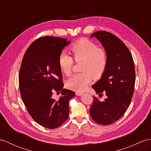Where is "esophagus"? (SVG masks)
I'll list each match as a JSON object with an SVG mask.
<instances>
[{"mask_svg": "<svg viewBox=\"0 0 151 151\" xmlns=\"http://www.w3.org/2000/svg\"><path fill=\"white\" fill-rule=\"evenodd\" d=\"M76 94L78 95V96H81V95H82L83 94V92H79V91H76Z\"/></svg>", "mask_w": 151, "mask_h": 151, "instance_id": "esophagus-1", "label": "esophagus"}]
</instances>
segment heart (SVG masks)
I'll return each instance as SVG.
<instances>
[{"label":"heart","instance_id":"b5f03b06","mask_svg":"<svg viewBox=\"0 0 151 151\" xmlns=\"http://www.w3.org/2000/svg\"><path fill=\"white\" fill-rule=\"evenodd\" d=\"M70 49L76 61L82 60L81 70L83 72L70 77L66 85L71 90L83 91L93 77L99 79L103 75L108 65V54L104 49L98 48L96 43L86 38L76 41ZM58 64L62 72L66 75L70 74L73 65L71 56L65 52L61 53L58 58Z\"/></svg>","mask_w":151,"mask_h":151}]
</instances>
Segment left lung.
I'll list each match as a JSON object with an SVG mask.
<instances>
[{
  "label": "left lung",
  "instance_id": "1",
  "mask_svg": "<svg viewBox=\"0 0 151 151\" xmlns=\"http://www.w3.org/2000/svg\"><path fill=\"white\" fill-rule=\"evenodd\" d=\"M103 46L108 56L106 71L92 85L99 96L107 98L100 101L93 96L90 109L91 119L101 125H109L119 120L130 105L134 93L135 70L134 61L126 45L109 32L97 31L91 35Z\"/></svg>",
  "mask_w": 151,
  "mask_h": 151
}]
</instances>
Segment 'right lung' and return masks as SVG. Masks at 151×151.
I'll use <instances>...</instances> for the list:
<instances>
[{
    "label": "right lung",
    "mask_w": 151,
    "mask_h": 151,
    "mask_svg": "<svg viewBox=\"0 0 151 151\" xmlns=\"http://www.w3.org/2000/svg\"><path fill=\"white\" fill-rule=\"evenodd\" d=\"M70 43L67 39L44 36L36 40L25 51L19 72L22 99L29 113L41 126L55 129L63 124L69 115L70 99L73 91L63 89L58 58ZM54 90L61 91L56 100Z\"/></svg>",
    "instance_id": "right-lung-1"
}]
</instances>
